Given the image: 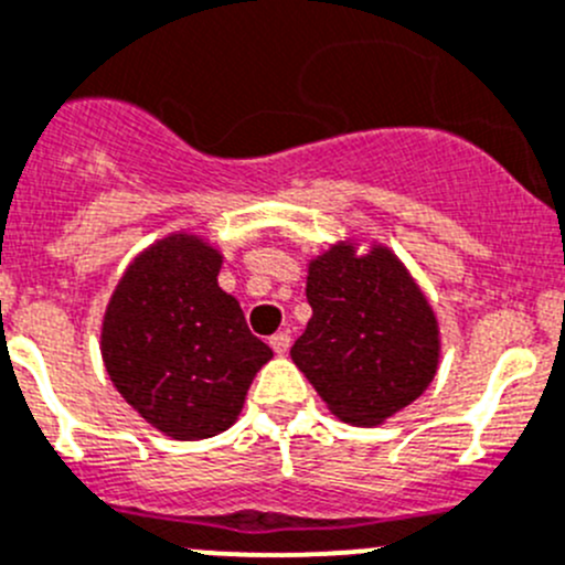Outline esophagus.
Wrapping results in <instances>:
<instances>
[{"label": "esophagus", "instance_id": "34e87169", "mask_svg": "<svg viewBox=\"0 0 565 565\" xmlns=\"http://www.w3.org/2000/svg\"><path fill=\"white\" fill-rule=\"evenodd\" d=\"M270 348L276 350L278 355H284L289 350V333L287 331H278V333H273L270 337Z\"/></svg>", "mask_w": 565, "mask_h": 565}]
</instances>
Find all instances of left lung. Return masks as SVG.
Segmentation results:
<instances>
[{
	"mask_svg": "<svg viewBox=\"0 0 565 565\" xmlns=\"http://www.w3.org/2000/svg\"><path fill=\"white\" fill-rule=\"evenodd\" d=\"M306 298L311 320L289 355L333 416L359 428L383 425L434 383L439 320L388 245L331 243L306 265Z\"/></svg>",
	"mask_w": 565,
	"mask_h": 565,
	"instance_id": "obj_1",
	"label": "left lung"
}]
</instances>
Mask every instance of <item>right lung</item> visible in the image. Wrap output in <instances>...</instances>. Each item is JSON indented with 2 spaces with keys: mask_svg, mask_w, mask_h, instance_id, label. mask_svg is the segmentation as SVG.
Returning a JSON list of instances; mask_svg holds the SVG:
<instances>
[{
  "mask_svg": "<svg viewBox=\"0 0 565 565\" xmlns=\"http://www.w3.org/2000/svg\"><path fill=\"white\" fill-rule=\"evenodd\" d=\"M223 250L193 232L143 248L115 284L102 320V361L120 397L177 441L237 422L273 350L217 287Z\"/></svg>",
  "mask_w": 565,
  "mask_h": 565,
  "instance_id": "1",
  "label": "right lung"
}]
</instances>
